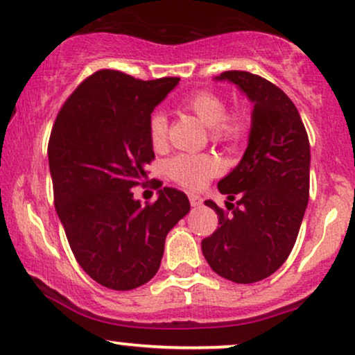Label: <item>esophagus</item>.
I'll use <instances>...</instances> for the list:
<instances>
[{"instance_id": "esophagus-1", "label": "esophagus", "mask_w": 355, "mask_h": 355, "mask_svg": "<svg viewBox=\"0 0 355 355\" xmlns=\"http://www.w3.org/2000/svg\"><path fill=\"white\" fill-rule=\"evenodd\" d=\"M189 200H190V205L191 207H200V205L203 203V200H202V196H198V195H189Z\"/></svg>"}]
</instances>
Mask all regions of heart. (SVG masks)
<instances>
[{
	"label": "heart",
	"mask_w": 355,
	"mask_h": 355,
	"mask_svg": "<svg viewBox=\"0 0 355 355\" xmlns=\"http://www.w3.org/2000/svg\"><path fill=\"white\" fill-rule=\"evenodd\" d=\"M183 105L191 110L205 125L210 127L213 139L232 140L238 139L246 127V119L241 112L226 114L225 99L211 91H196L190 94ZM166 127L168 121L162 110H157L150 115L148 121V137L155 150H162L166 145ZM218 160L215 157L207 155H182L173 157L166 164V172L170 178L178 182L187 189H200L205 183L218 173Z\"/></svg>",
	"instance_id": "obj_1"
}]
</instances>
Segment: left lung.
Returning a JSON list of instances; mask_svg holds the SVG:
<instances>
[{"instance_id":"1","label":"left lung","mask_w":355,"mask_h":355,"mask_svg":"<svg viewBox=\"0 0 355 355\" xmlns=\"http://www.w3.org/2000/svg\"><path fill=\"white\" fill-rule=\"evenodd\" d=\"M215 80L236 85L253 112L240 164L218 182L228 210L205 202L220 226L202 251L216 275L250 284L279 270L296 243L309 200V139L296 105L270 80L246 71H226Z\"/></svg>"}]
</instances>
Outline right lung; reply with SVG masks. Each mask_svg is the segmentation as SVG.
<instances>
[{
    "mask_svg": "<svg viewBox=\"0 0 355 355\" xmlns=\"http://www.w3.org/2000/svg\"><path fill=\"white\" fill-rule=\"evenodd\" d=\"M178 80L94 72L64 102L51 132L54 205L67 241L80 268L115 291L157 275L166 234L190 211L183 191L165 187L145 207L132 191L155 159L150 115Z\"/></svg>",
    "mask_w": 355,
    "mask_h": 355,
    "instance_id": "1",
    "label": "right lung"
}]
</instances>
